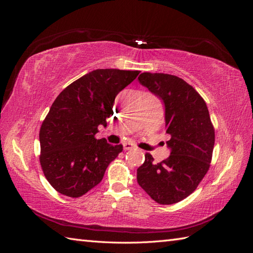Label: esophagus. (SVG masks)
Listing matches in <instances>:
<instances>
[{
  "label": "esophagus",
  "mask_w": 253,
  "mask_h": 253,
  "mask_svg": "<svg viewBox=\"0 0 253 253\" xmlns=\"http://www.w3.org/2000/svg\"><path fill=\"white\" fill-rule=\"evenodd\" d=\"M133 148H135V145L133 143H131V142H125L124 143V149L125 150H131Z\"/></svg>",
  "instance_id": "34e87169"
}]
</instances>
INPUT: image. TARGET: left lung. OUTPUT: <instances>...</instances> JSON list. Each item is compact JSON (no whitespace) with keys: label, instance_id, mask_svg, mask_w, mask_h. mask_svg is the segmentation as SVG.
Masks as SVG:
<instances>
[{"label":"left lung","instance_id":"8db88e82","mask_svg":"<svg viewBox=\"0 0 253 253\" xmlns=\"http://www.w3.org/2000/svg\"><path fill=\"white\" fill-rule=\"evenodd\" d=\"M138 81L165 105L170 156L155 164L150 153L137 169V182L162 205L182 201L208 172L215 134L208 108L197 91L176 76L142 73Z\"/></svg>","mask_w":253,"mask_h":253}]
</instances>
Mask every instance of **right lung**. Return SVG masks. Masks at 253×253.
Here are the masks:
<instances>
[{
	"instance_id": "add662e5",
	"label": "right lung",
	"mask_w": 253,
	"mask_h": 253,
	"mask_svg": "<svg viewBox=\"0 0 253 253\" xmlns=\"http://www.w3.org/2000/svg\"><path fill=\"white\" fill-rule=\"evenodd\" d=\"M139 73L95 70L70 84L53 101L40 128V164L59 193L80 197L102 180L122 144H110L95 135L98 126H105L106 118L113 116L119 91Z\"/></svg>"
}]
</instances>
